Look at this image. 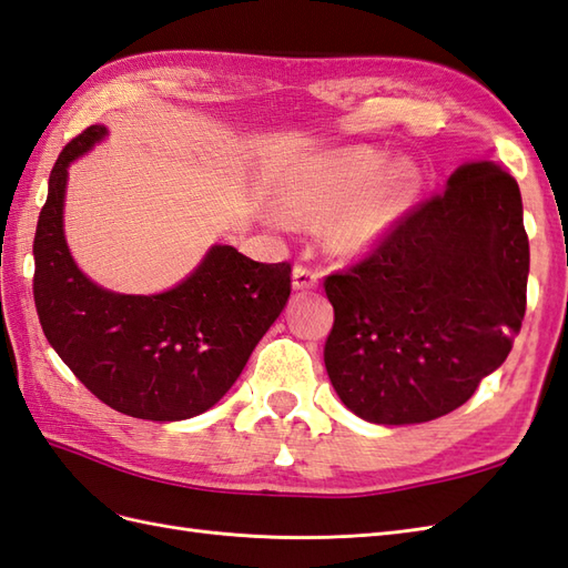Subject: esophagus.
Wrapping results in <instances>:
<instances>
[{
  "label": "esophagus",
  "instance_id": "34e87169",
  "mask_svg": "<svg viewBox=\"0 0 568 568\" xmlns=\"http://www.w3.org/2000/svg\"><path fill=\"white\" fill-rule=\"evenodd\" d=\"M316 285H320V273L307 268V266L293 268V287L295 290H314Z\"/></svg>",
  "mask_w": 568,
  "mask_h": 568
}]
</instances>
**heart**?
Returning <instances> with one entry per match:
<instances>
[{
    "mask_svg": "<svg viewBox=\"0 0 568 568\" xmlns=\"http://www.w3.org/2000/svg\"><path fill=\"white\" fill-rule=\"evenodd\" d=\"M420 189L416 164L387 162L365 144L307 156L285 183V213L293 220H326L328 242L355 254L397 227Z\"/></svg>",
    "mask_w": 568,
    "mask_h": 568,
    "instance_id": "heart-1",
    "label": "heart"
}]
</instances>
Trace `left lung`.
Masks as SVG:
<instances>
[{
    "mask_svg": "<svg viewBox=\"0 0 568 568\" xmlns=\"http://www.w3.org/2000/svg\"><path fill=\"white\" fill-rule=\"evenodd\" d=\"M530 244L516 179L463 164L373 254L324 281L328 379L355 416L424 424L504 365L525 316Z\"/></svg>",
    "mask_w": 568,
    "mask_h": 568,
    "instance_id": "8db88e82",
    "label": "left lung"
}]
</instances>
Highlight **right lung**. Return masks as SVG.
Returning <instances> with one entry per match:
<instances>
[{
  "instance_id": "obj_1",
  "label": "right lung",
  "mask_w": 568,
  "mask_h": 568,
  "mask_svg": "<svg viewBox=\"0 0 568 568\" xmlns=\"http://www.w3.org/2000/svg\"><path fill=\"white\" fill-rule=\"evenodd\" d=\"M109 130L91 125L50 171L33 240V300L48 344L115 412L183 420L215 406L290 297V263H258L234 246L207 248L179 285L123 295L89 281L64 240L68 169Z\"/></svg>"
}]
</instances>
